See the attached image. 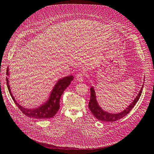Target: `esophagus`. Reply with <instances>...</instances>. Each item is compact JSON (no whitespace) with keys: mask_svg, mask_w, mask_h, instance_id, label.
<instances>
[{"mask_svg":"<svg viewBox=\"0 0 154 154\" xmlns=\"http://www.w3.org/2000/svg\"><path fill=\"white\" fill-rule=\"evenodd\" d=\"M84 74H83L82 73H81V72L79 73L78 74L76 75L77 81H78L79 82H82L84 81Z\"/></svg>","mask_w":154,"mask_h":154,"instance_id":"1","label":"esophagus"}]
</instances>
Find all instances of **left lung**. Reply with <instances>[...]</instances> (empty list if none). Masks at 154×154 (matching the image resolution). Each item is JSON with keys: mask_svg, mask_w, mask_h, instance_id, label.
Wrapping results in <instances>:
<instances>
[{"mask_svg": "<svg viewBox=\"0 0 154 154\" xmlns=\"http://www.w3.org/2000/svg\"><path fill=\"white\" fill-rule=\"evenodd\" d=\"M143 87V84L135 99L133 100V102H131V103L125 110L118 113H110L105 111L100 107L97 101L95 90L92 86L91 88V98L89 103V108L92 113V115L95 116V118H96L99 120H101L102 122H113L117 121V120L125 116L127 114H128L131 109L135 106V105L139 100L140 96L142 94Z\"/></svg>", "mask_w": 154, "mask_h": 154, "instance_id": "left-lung-1", "label": "left lung"}]
</instances>
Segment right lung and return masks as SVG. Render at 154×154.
<instances>
[{
    "label": "right lung",
    "mask_w": 154,
    "mask_h": 154,
    "mask_svg": "<svg viewBox=\"0 0 154 154\" xmlns=\"http://www.w3.org/2000/svg\"><path fill=\"white\" fill-rule=\"evenodd\" d=\"M6 74L8 76H9L8 67L7 69ZM73 75H69L59 79L55 86L53 87L47 101H46L45 103L38 106V108L33 109L25 108L16 101L15 97L11 92V87L9 84V79L8 77H6V81L7 85H8V88L12 99L19 109L23 112V114L29 118L36 119H47L53 117L57 114L60 108V99L64 91L73 81Z\"/></svg>",
    "instance_id": "1"
}]
</instances>
